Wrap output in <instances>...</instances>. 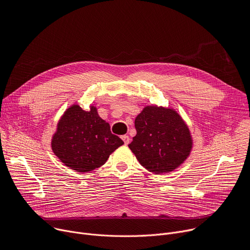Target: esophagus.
<instances>
[{
	"label": "esophagus",
	"instance_id": "1",
	"mask_svg": "<svg viewBox=\"0 0 250 250\" xmlns=\"http://www.w3.org/2000/svg\"><path fill=\"white\" fill-rule=\"evenodd\" d=\"M122 139L124 140L125 145H128V144H129V140H130V138H129V136H128V135H122Z\"/></svg>",
	"mask_w": 250,
	"mask_h": 250
}]
</instances>
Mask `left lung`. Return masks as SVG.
<instances>
[{
    "label": "left lung",
    "instance_id": "left-lung-1",
    "mask_svg": "<svg viewBox=\"0 0 250 250\" xmlns=\"http://www.w3.org/2000/svg\"><path fill=\"white\" fill-rule=\"evenodd\" d=\"M136 135L128 145L138 162L153 173H166L190 154L189 128L175 111L146 106L135 119Z\"/></svg>",
    "mask_w": 250,
    "mask_h": 250
}]
</instances>
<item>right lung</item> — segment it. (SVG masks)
I'll use <instances>...</instances> for the list:
<instances>
[{
    "label": "right lung",
    "instance_id": "right-lung-1",
    "mask_svg": "<svg viewBox=\"0 0 250 250\" xmlns=\"http://www.w3.org/2000/svg\"><path fill=\"white\" fill-rule=\"evenodd\" d=\"M123 145L124 141L111 132L110 125L99 117L95 106L86 112L78 104L65 112L51 141L54 154L66 166L81 173L104 165Z\"/></svg>",
    "mask_w": 250,
    "mask_h": 250
}]
</instances>
